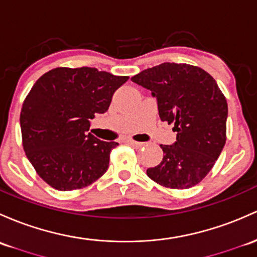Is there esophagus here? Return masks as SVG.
Segmentation results:
<instances>
[{"label":"esophagus","instance_id":"esophagus-1","mask_svg":"<svg viewBox=\"0 0 257 257\" xmlns=\"http://www.w3.org/2000/svg\"><path fill=\"white\" fill-rule=\"evenodd\" d=\"M126 143H128V145L134 146V147H136V148H140V147H142V146H143V143L137 142V141H134V140H131V139L126 140Z\"/></svg>","mask_w":257,"mask_h":257}]
</instances>
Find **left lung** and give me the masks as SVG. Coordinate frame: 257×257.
<instances>
[{
    "mask_svg": "<svg viewBox=\"0 0 257 257\" xmlns=\"http://www.w3.org/2000/svg\"><path fill=\"white\" fill-rule=\"evenodd\" d=\"M147 88L158 101L159 117L173 123L174 145L157 167L148 168L152 180L168 189H190L206 178L227 141L228 104L208 72L187 63L164 62L131 78Z\"/></svg>",
    "mask_w": 257,
    "mask_h": 257,
    "instance_id": "left-lung-1",
    "label": "left lung"
}]
</instances>
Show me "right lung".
<instances>
[{
	"label": "right lung",
	"instance_id": "obj_1",
	"mask_svg": "<svg viewBox=\"0 0 257 257\" xmlns=\"http://www.w3.org/2000/svg\"><path fill=\"white\" fill-rule=\"evenodd\" d=\"M127 79L96 68L57 67L35 82L19 120L27 158L46 184L72 191L89 186L106 172L118 143L98 140L88 130Z\"/></svg>",
	"mask_w": 257,
	"mask_h": 257
}]
</instances>
